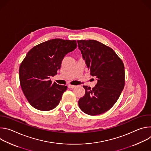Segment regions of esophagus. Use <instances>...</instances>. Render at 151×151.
Instances as JSON below:
<instances>
[{
    "label": "esophagus",
    "instance_id": "1",
    "mask_svg": "<svg viewBox=\"0 0 151 151\" xmlns=\"http://www.w3.org/2000/svg\"><path fill=\"white\" fill-rule=\"evenodd\" d=\"M68 87H69V88H75V87H76L75 85H70V84L68 85Z\"/></svg>",
    "mask_w": 151,
    "mask_h": 151
}]
</instances>
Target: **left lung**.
<instances>
[{"instance_id": "1", "label": "left lung", "mask_w": 151, "mask_h": 151, "mask_svg": "<svg viewBox=\"0 0 151 151\" xmlns=\"http://www.w3.org/2000/svg\"><path fill=\"white\" fill-rule=\"evenodd\" d=\"M77 42L91 75L97 79V83L92 89L88 86H83L85 93L79 100V106L86 114H102L115 104L124 89V63L111 48L99 41L80 40Z\"/></svg>"}]
</instances>
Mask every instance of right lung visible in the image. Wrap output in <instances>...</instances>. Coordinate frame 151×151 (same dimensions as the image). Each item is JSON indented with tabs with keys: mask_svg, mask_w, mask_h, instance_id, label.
Returning a JSON list of instances; mask_svg holds the SVG:
<instances>
[{
	"mask_svg": "<svg viewBox=\"0 0 151 151\" xmlns=\"http://www.w3.org/2000/svg\"><path fill=\"white\" fill-rule=\"evenodd\" d=\"M77 47L76 41L54 39L34 47L21 63V87L29 103L35 109L48 111L59 104L67 86L52 83L61 61Z\"/></svg>",
	"mask_w": 151,
	"mask_h": 151,
	"instance_id": "right-lung-1",
	"label": "right lung"
}]
</instances>
